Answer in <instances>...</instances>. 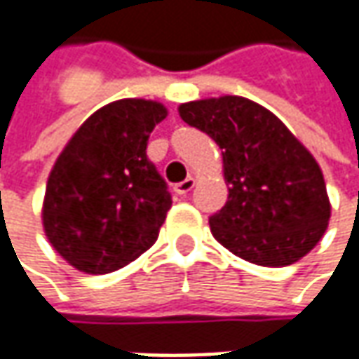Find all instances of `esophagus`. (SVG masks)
Masks as SVG:
<instances>
[{"label":"esophagus","instance_id":"34e87169","mask_svg":"<svg viewBox=\"0 0 359 359\" xmlns=\"http://www.w3.org/2000/svg\"><path fill=\"white\" fill-rule=\"evenodd\" d=\"M194 186H196V180H194V177H186L184 182H180V184L173 186V191H175L177 196H186V194H189V191L194 189Z\"/></svg>","mask_w":359,"mask_h":359}]
</instances>
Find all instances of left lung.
Wrapping results in <instances>:
<instances>
[{
    "label": "left lung",
    "instance_id": "8db88e82",
    "mask_svg": "<svg viewBox=\"0 0 359 359\" xmlns=\"http://www.w3.org/2000/svg\"><path fill=\"white\" fill-rule=\"evenodd\" d=\"M180 116L222 149L229 194L210 226L224 248L257 266L282 268L322 240L330 222L322 170L271 111L224 95L180 105Z\"/></svg>",
    "mask_w": 359,
    "mask_h": 359
}]
</instances>
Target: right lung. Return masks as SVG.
Returning a JSON list of instances; mask_svg holds the SVG:
<instances>
[{
    "mask_svg": "<svg viewBox=\"0 0 359 359\" xmlns=\"http://www.w3.org/2000/svg\"><path fill=\"white\" fill-rule=\"evenodd\" d=\"M165 116L158 102H114L83 121L55 161L43 228L55 252L79 271H116L158 240L172 194L145 149Z\"/></svg>",
    "mask_w": 359,
    "mask_h": 359,
    "instance_id": "1",
    "label": "right lung"
}]
</instances>
